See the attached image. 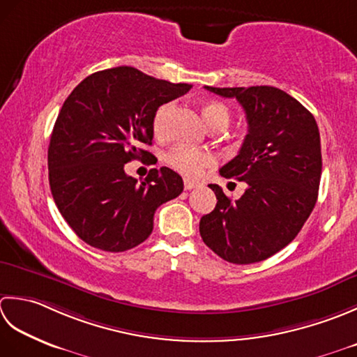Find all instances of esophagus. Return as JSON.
I'll return each mask as SVG.
<instances>
[{"instance_id": "34e87169", "label": "esophagus", "mask_w": 357, "mask_h": 357, "mask_svg": "<svg viewBox=\"0 0 357 357\" xmlns=\"http://www.w3.org/2000/svg\"><path fill=\"white\" fill-rule=\"evenodd\" d=\"M183 185H185V189H186V191H189V189L197 188L200 183H199V181H194V180H188V178H185Z\"/></svg>"}]
</instances>
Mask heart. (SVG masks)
<instances>
[{"label": "heart", "mask_w": 357, "mask_h": 357, "mask_svg": "<svg viewBox=\"0 0 357 357\" xmlns=\"http://www.w3.org/2000/svg\"><path fill=\"white\" fill-rule=\"evenodd\" d=\"M171 107V103H166L160 106L155 111L154 119H152V129H154V132L157 135H162L165 132ZM202 117L209 128L219 125L227 126L229 121V111L227 106L220 103V101H206V103L202 106ZM214 162L215 158L213 154H209V152L194 151L189 148H176L166 154V163L186 177H199L200 174L205 171V168L214 165Z\"/></svg>", "instance_id": "obj_1"}]
</instances>
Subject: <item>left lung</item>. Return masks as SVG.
<instances>
[{
	"mask_svg": "<svg viewBox=\"0 0 357 357\" xmlns=\"http://www.w3.org/2000/svg\"><path fill=\"white\" fill-rule=\"evenodd\" d=\"M205 87L242 105L248 134L220 169L223 177L245 181V192L232 202L219 185H209L217 205L200 219V236L231 264L261 261L293 242L316 205L322 174L317 123L278 87Z\"/></svg>",
	"mask_w": 357,
	"mask_h": 357,
	"instance_id": "8db88e82",
	"label": "left lung"
}]
</instances>
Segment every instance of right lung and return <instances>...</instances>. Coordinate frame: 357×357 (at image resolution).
<instances>
[{
	"label": "right lung",
	"instance_id": "add662e5",
	"mask_svg": "<svg viewBox=\"0 0 357 357\" xmlns=\"http://www.w3.org/2000/svg\"><path fill=\"white\" fill-rule=\"evenodd\" d=\"M191 87L120 66L86 77L70 92L50 135L49 185L83 242L109 252L134 248L152 232L155 209L183 191L166 166L138 185L125 165L151 154L140 146L152 143L155 111Z\"/></svg>",
	"mask_w": 357,
	"mask_h": 357
}]
</instances>
